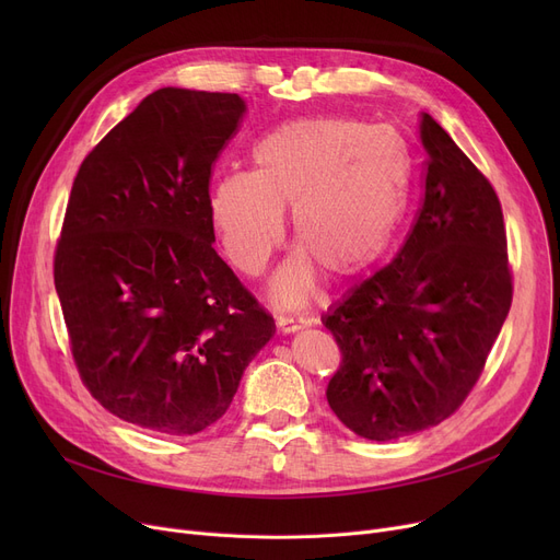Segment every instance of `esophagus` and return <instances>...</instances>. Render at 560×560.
Returning <instances> with one entry per match:
<instances>
[{"mask_svg":"<svg viewBox=\"0 0 560 560\" xmlns=\"http://www.w3.org/2000/svg\"><path fill=\"white\" fill-rule=\"evenodd\" d=\"M306 327V319L302 317H290V315H277V329L281 334H295Z\"/></svg>","mask_w":560,"mask_h":560,"instance_id":"34e87169","label":"esophagus"}]
</instances>
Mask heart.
Instances as JSON below:
<instances>
[{"mask_svg": "<svg viewBox=\"0 0 560 560\" xmlns=\"http://www.w3.org/2000/svg\"><path fill=\"white\" fill-rule=\"evenodd\" d=\"M252 163V172L218 176L209 222L233 268L256 277L283 241V215L292 213L302 252L275 277L279 302H304L315 268L354 277L386 252L410 184L408 147L393 127L304 117L265 133Z\"/></svg>", "mask_w": 560, "mask_h": 560, "instance_id": "heart-1", "label": "heart"}]
</instances>
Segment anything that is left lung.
Returning a JSON list of instances; mask_svg holds the SVG:
<instances>
[{
  "label": "left lung",
  "instance_id": "obj_1",
  "mask_svg": "<svg viewBox=\"0 0 560 560\" xmlns=\"http://www.w3.org/2000/svg\"><path fill=\"white\" fill-rule=\"evenodd\" d=\"M420 138L424 195L401 249L322 317L342 354L329 406L378 443L456 413L513 302L494 188L429 113Z\"/></svg>",
  "mask_w": 560,
  "mask_h": 560
}]
</instances>
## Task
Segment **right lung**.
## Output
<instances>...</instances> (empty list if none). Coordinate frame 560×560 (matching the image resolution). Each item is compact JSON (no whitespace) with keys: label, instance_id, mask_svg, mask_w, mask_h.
<instances>
[{"label":"right lung","instance_id":"1","mask_svg":"<svg viewBox=\"0 0 560 560\" xmlns=\"http://www.w3.org/2000/svg\"><path fill=\"white\" fill-rule=\"evenodd\" d=\"M233 93L161 88L74 176L54 285L83 386L125 422H218L275 319L213 249L211 172L238 131Z\"/></svg>","mask_w":560,"mask_h":560}]
</instances>
